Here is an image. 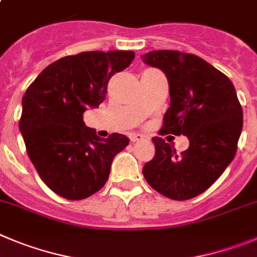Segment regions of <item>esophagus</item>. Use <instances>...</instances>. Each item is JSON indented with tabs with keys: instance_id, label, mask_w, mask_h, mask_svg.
I'll return each instance as SVG.
<instances>
[{
	"instance_id": "34e87169",
	"label": "esophagus",
	"mask_w": 257,
	"mask_h": 257,
	"mask_svg": "<svg viewBox=\"0 0 257 257\" xmlns=\"http://www.w3.org/2000/svg\"><path fill=\"white\" fill-rule=\"evenodd\" d=\"M143 140H145V136L141 135V134H133V135H131V141H133V143H138V141Z\"/></svg>"
}]
</instances>
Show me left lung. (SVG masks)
I'll return each instance as SVG.
<instances>
[{
  "mask_svg": "<svg viewBox=\"0 0 257 257\" xmlns=\"http://www.w3.org/2000/svg\"><path fill=\"white\" fill-rule=\"evenodd\" d=\"M141 58L168 79L171 104L162 131L190 141L178 154L163 139L153 138L155 155L143 175L169 199H192L206 191L236 155L243 123L236 89L223 72L195 55L162 49Z\"/></svg>",
  "mask_w": 257,
  "mask_h": 257,
  "instance_id": "obj_1",
  "label": "left lung"
}]
</instances>
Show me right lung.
Instances as JSON below:
<instances>
[{"label": "right lung", "instance_id": "add662e5", "mask_svg": "<svg viewBox=\"0 0 257 257\" xmlns=\"http://www.w3.org/2000/svg\"><path fill=\"white\" fill-rule=\"evenodd\" d=\"M135 58L133 51H91L47 66L23 96L19 128L43 182L67 200L91 196L107 182L113 158L128 145L122 134L100 139L82 113L99 107L108 81Z\"/></svg>", "mask_w": 257, "mask_h": 257}]
</instances>
